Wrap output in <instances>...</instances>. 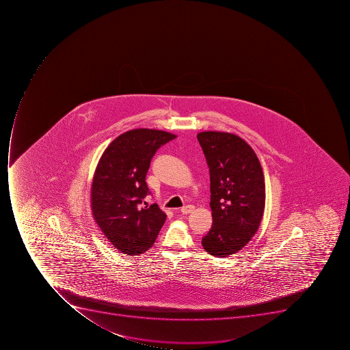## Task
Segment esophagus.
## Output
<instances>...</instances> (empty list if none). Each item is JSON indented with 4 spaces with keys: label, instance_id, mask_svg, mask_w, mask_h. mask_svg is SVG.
<instances>
[{
    "label": "esophagus",
    "instance_id": "1",
    "mask_svg": "<svg viewBox=\"0 0 350 350\" xmlns=\"http://www.w3.org/2000/svg\"><path fill=\"white\" fill-rule=\"evenodd\" d=\"M193 209H195V206L189 204V206H183L182 209H180V211H182L183 215H188V213H190V212H193Z\"/></svg>",
    "mask_w": 350,
    "mask_h": 350
}]
</instances>
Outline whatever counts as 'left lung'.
Masks as SVG:
<instances>
[{"label":"left lung","mask_w":350,"mask_h":350,"mask_svg":"<svg viewBox=\"0 0 350 350\" xmlns=\"http://www.w3.org/2000/svg\"><path fill=\"white\" fill-rule=\"evenodd\" d=\"M210 173L212 226L202 237L204 251L228 257L242 250L258 230L265 209V179L256 153L237 135H197Z\"/></svg>","instance_id":"8db88e82"}]
</instances>
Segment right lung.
Listing matches in <instances>:
<instances>
[{"instance_id":"add662e5","label":"right lung","mask_w":350,"mask_h":350,"mask_svg":"<svg viewBox=\"0 0 350 350\" xmlns=\"http://www.w3.org/2000/svg\"><path fill=\"white\" fill-rule=\"evenodd\" d=\"M176 138L162 130L133 129L107 146L94 174L91 189L93 217L105 237L122 253L140 255L157 240L166 215L157 204H146V183L157 149Z\"/></svg>"}]
</instances>
